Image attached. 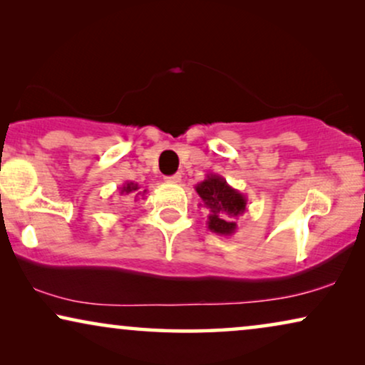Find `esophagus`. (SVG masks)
<instances>
[{"instance_id":"esophagus-1","label":"esophagus","mask_w":365,"mask_h":365,"mask_svg":"<svg viewBox=\"0 0 365 365\" xmlns=\"http://www.w3.org/2000/svg\"><path fill=\"white\" fill-rule=\"evenodd\" d=\"M168 182H174V184L181 182V174H174V176H169Z\"/></svg>"}]
</instances>
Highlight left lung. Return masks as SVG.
<instances>
[{"instance_id":"left-lung-1","label":"left lung","mask_w":365,"mask_h":365,"mask_svg":"<svg viewBox=\"0 0 365 365\" xmlns=\"http://www.w3.org/2000/svg\"><path fill=\"white\" fill-rule=\"evenodd\" d=\"M201 197L199 206L207 209V229L219 236H232L236 232V219L246 212L247 199L237 189L229 186L219 174H206V179L194 186Z\"/></svg>"}]
</instances>
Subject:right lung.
I'll return each instance as SVG.
<instances>
[{"label":"right lung","instance_id":"1","mask_svg":"<svg viewBox=\"0 0 365 365\" xmlns=\"http://www.w3.org/2000/svg\"><path fill=\"white\" fill-rule=\"evenodd\" d=\"M139 187H141V186H139L138 182L126 181L119 189H121V196H128L129 199H134V201H138L139 197H144V194H146V189L141 191Z\"/></svg>","mask_w":365,"mask_h":365}]
</instances>
